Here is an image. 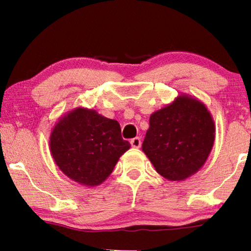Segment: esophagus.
<instances>
[{
    "label": "esophagus",
    "instance_id": "obj_1",
    "mask_svg": "<svg viewBox=\"0 0 251 251\" xmlns=\"http://www.w3.org/2000/svg\"><path fill=\"white\" fill-rule=\"evenodd\" d=\"M130 144H131L133 149H139L140 145H142V140H140L139 137H136V138H132L130 140Z\"/></svg>",
    "mask_w": 251,
    "mask_h": 251
}]
</instances>
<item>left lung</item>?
<instances>
[{
    "label": "left lung",
    "mask_w": 251,
    "mask_h": 251,
    "mask_svg": "<svg viewBox=\"0 0 251 251\" xmlns=\"http://www.w3.org/2000/svg\"><path fill=\"white\" fill-rule=\"evenodd\" d=\"M214 142L215 123L205 105L180 95L151 115L142 149L161 176L184 180L201 169Z\"/></svg>",
    "instance_id": "obj_1"
}]
</instances>
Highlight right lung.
I'll return each mask as SVG.
<instances>
[{
  "instance_id": "add662e5",
  "label": "right lung",
  "mask_w": 251,
  "mask_h": 251,
  "mask_svg": "<svg viewBox=\"0 0 251 251\" xmlns=\"http://www.w3.org/2000/svg\"><path fill=\"white\" fill-rule=\"evenodd\" d=\"M129 149L118 121L83 107L61 116L50 135L54 162L68 178L85 186L101 184Z\"/></svg>"
}]
</instances>
